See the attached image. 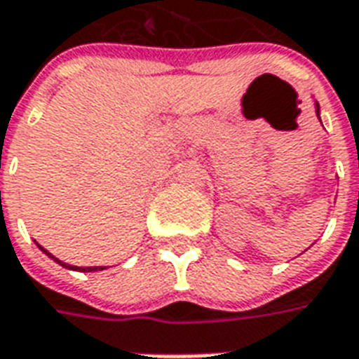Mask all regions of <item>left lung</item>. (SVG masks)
Here are the masks:
<instances>
[{"mask_svg":"<svg viewBox=\"0 0 359 359\" xmlns=\"http://www.w3.org/2000/svg\"><path fill=\"white\" fill-rule=\"evenodd\" d=\"M316 114H318L319 122H321V116H319V103H318V101H316Z\"/></svg>","mask_w":359,"mask_h":359,"instance_id":"left-lung-1","label":"left lung"}]
</instances>
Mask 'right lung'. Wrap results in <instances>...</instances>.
<instances>
[{"instance_id": "obj_1", "label": "right lung", "mask_w": 359, "mask_h": 359, "mask_svg": "<svg viewBox=\"0 0 359 359\" xmlns=\"http://www.w3.org/2000/svg\"><path fill=\"white\" fill-rule=\"evenodd\" d=\"M36 245H38V243H36ZM38 247H40V245H38ZM40 248H41V252L49 256L51 260H55V262H57V264H61L62 268L72 269V271H83V273H86V271H101V269H107V268H104V266H88V268H80V266H70V264H65V262H62V260H59V258H55V256L51 255L49 250H46V248H43V247H40Z\"/></svg>"}]
</instances>
